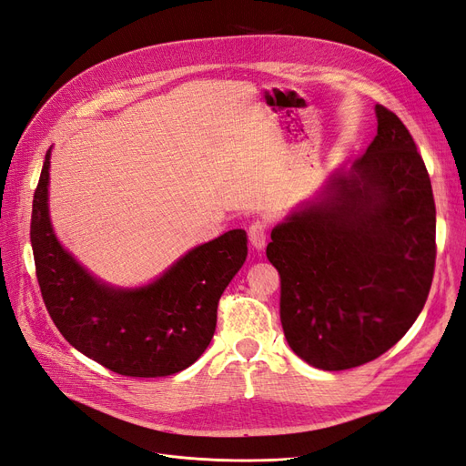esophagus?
Masks as SVG:
<instances>
[{"mask_svg": "<svg viewBox=\"0 0 466 466\" xmlns=\"http://www.w3.org/2000/svg\"><path fill=\"white\" fill-rule=\"evenodd\" d=\"M266 233H268V225L264 221H255L248 228V241L252 248L262 250L266 247Z\"/></svg>", "mask_w": 466, "mask_h": 466, "instance_id": "34e87169", "label": "esophagus"}]
</instances>
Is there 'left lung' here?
<instances>
[{"mask_svg":"<svg viewBox=\"0 0 466 466\" xmlns=\"http://www.w3.org/2000/svg\"><path fill=\"white\" fill-rule=\"evenodd\" d=\"M377 136L317 202L272 229L289 348L342 371L397 344L426 305L435 268V202L424 159L402 120L375 106Z\"/></svg>","mask_w":466,"mask_h":466,"instance_id":"obj_1","label":"left lung"}]
</instances>
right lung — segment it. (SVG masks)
Returning a JSON list of instances; mask_svg holds the SVG:
<instances>
[{
	"label": "right lung",
	"instance_id": "add662e5",
	"mask_svg": "<svg viewBox=\"0 0 466 466\" xmlns=\"http://www.w3.org/2000/svg\"><path fill=\"white\" fill-rule=\"evenodd\" d=\"M50 149L35 190L31 245L42 299L81 354L126 377L187 370L216 332L218 303L247 258V233L233 229L188 250L149 286L101 284L54 235L48 216Z\"/></svg>",
	"mask_w": 466,
	"mask_h": 466
}]
</instances>
